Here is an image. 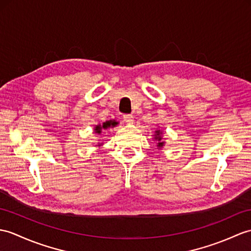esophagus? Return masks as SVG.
<instances>
[{
    "instance_id": "1",
    "label": "esophagus",
    "mask_w": 251,
    "mask_h": 251,
    "mask_svg": "<svg viewBox=\"0 0 251 251\" xmlns=\"http://www.w3.org/2000/svg\"><path fill=\"white\" fill-rule=\"evenodd\" d=\"M123 120L126 122L127 124H132L133 123V115L132 114H125L123 116Z\"/></svg>"
}]
</instances>
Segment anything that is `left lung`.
Wrapping results in <instances>:
<instances>
[{"mask_svg": "<svg viewBox=\"0 0 251 251\" xmlns=\"http://www.w3.org/2000/svg\"><path fill=\"white\" fill-rule=\"evenodd\" d=\"M157 132V136H156V138L155 139H157L158 140V147H162V145H164V142H161V137H159V131H156Z\"/></svg>", "mask_w": 251, "mask_h": 251, "instance_id": "left-lung-1", "label": "left lung"}]
</instances>
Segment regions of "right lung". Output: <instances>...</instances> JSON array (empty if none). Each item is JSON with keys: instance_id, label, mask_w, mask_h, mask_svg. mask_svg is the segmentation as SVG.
Instances as JSON below:
<instances>
[{"instance_id": "1", "label": "right lung", "mask_w": 251, "mask_h": 251, "mask_svg": "<svg viewBox=\"0 0 251 251\" xmlns=\"http://www.w3.org/2000/svg\"><path fill=\"white\" fill-rule=\"evenodd\" d=\"M115 125H118V123H116V122H114V121L106 122V123L102 124V126H101V125L96 126V127H95V132L100 133V132H101V129H107L108 127H110V126H115Z\"/></svg>"}]
</instances>
